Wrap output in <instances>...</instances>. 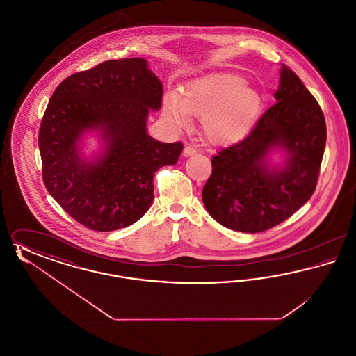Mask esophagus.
Instances as JSON below:
<instances>
[{
    "label": "esophagus",
    "mask_w": 356,
    "mask_h": 356,
    "mask_svg": "<svg viewBox=\"0 0 356 356\" xmlns=\"http://www.w3.org/2000/svg\"><path fill=\"white\" fill-rule=\"evenodd\" d=\"M196 149L193 148V147H191V145H186V148H184V151H183V154L186 156V157H189V156H193V154H196Z\"/></svg>",
    "instance_id": "34e87169"
}]
</instances>
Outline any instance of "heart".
Listing matches in <instances>:
<instances>
[{"label":"heart","mask_w":356,"mask_h":356,"mask_svg":"<svg viewBox=\"0 0 356 356\" xmlns=\"http://www.w3.org/2000/svg\"><path fill=\"white\" fill-rule=\"evenodd\" d=\"M261 108V96L237 74H212L189 81L179 95L164 97V116L179 128L200 118L202 132L215 144L245 135Z\"/></svg>","instance_id":"1"}]
</instances>
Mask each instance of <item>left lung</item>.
I'll return each instance as SVG.
<instances>
[{"mask_svg": "<svg viewBox=\"0 0 356 356\" xmlns=\"http://www.w3.org/2000/svg\"><path fill=\"white\" fill-rule=\"evenodd\" d=\"M276 102L243 140L212 157L203 189L208 213L221 225L257 234L287 220L312 196L325 147L322 108L300 79L283 65ZM282 150V165L269 160Z\"/></svg>", "mask_w": 356, "mask_h": 356, "instance_id": "left-lung-1", "label": "left lung"}]
</instances>
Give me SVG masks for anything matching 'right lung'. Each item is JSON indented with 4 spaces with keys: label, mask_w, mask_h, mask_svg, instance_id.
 I'll return each instance as SVG.
<instances>
[{
    "label": "right lung",
    "mask_w": 356,
    "mask_h": 356,
    "mask_svg": "<svg viewBox=\"0 0 356 356\" xmlns=\"http://www.w3.org/2000/svg\"><path fill=\"white\" fill-rule=\"evenodd\" d=\"M161 97V81L140 57L74 73L51 95L38 132L44 184L86 228L109 232L141 219L154 197L156 170L177 163L181 143L147 134L149 109L159 111ZM89 130L102 138L95 161L81 153Z\"/></svg>",
    "instance_id": "add662e5"
}]
</instances>
